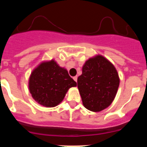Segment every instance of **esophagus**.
Masks as SVG:
<instances>
[{"mask_svg": "<svg viewBox=\"0 0 147 147\" xmlns=\"http://www.w3.org/2000/svg\"><path fill=\"white\" fill-rule=\"evenodd\" d=\"M77 76H74V78H73V79H74V81L75 82H77Z\"/></svg>", "mask_w": 147, "mask_h": 147, "instance_id": "esophagus-1", "label": "esophagus"}]
</instances>
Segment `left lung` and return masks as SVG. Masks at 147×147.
I'll return each mask as SVG.
<instances>
[{
  "label": "left lung",
  "instance_id": "left-lung-1",
  "mask_svg": "<svg viewBox=\"0 0 147 147\" xmlns=\"http://www.w3.org/2000/svg\"><path fill=\"white\" fill-rule=\"evenodd\" d=\"M120 83L115 66L103 56L90 57L82 66L77 85L84 107L100 112L113 102Z\"/></svg>",
  "mask_w": 147,
  "mask_h": 147
}]
</instances>
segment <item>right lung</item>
I'll list each match as a JSON object with an SVG mask.
<instances>
[{"label": "right lung", "mask_w": 147, "mask_h": 147, "mask_svg": "<svg viewBox=\"0 0 147 147\" xmlns=\"http://www.w3.org/2000/svg\"><path fill=\"white\" fill-rule=\"evenodd\" d=\"M76 86V82L67 70L60 67L54 59L42 61L32 71L28 80L32 98L46 107L57 106L69 88Z\"/></svg>", "instance_id": "obj_1"}]
</instances>
